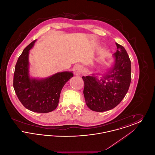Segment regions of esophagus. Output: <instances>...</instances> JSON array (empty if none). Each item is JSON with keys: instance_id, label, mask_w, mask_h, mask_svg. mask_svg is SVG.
Listing matches in <instances>:
<instances>
[{"instance_id": "obj_1", "label": "esophagus", "mask_w": 155, "mask_h": 155, "mask_svg": "<svg viewBox=\"0 0 155 155\" xmlns=\"http://www.w3.org/2000/svg\"><path fill=\"white\" fill-rule=\"evenodd\" d=\"M73 70H74V73L75 75H80L81 74V71H82V68H81V67L80 65H79V64L75 65Z\"/></svg>"}]
</instances>
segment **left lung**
Instances as JSON below:
<instances>
[{"label": "left lung", "mask_w": 155, "mask_h": 155, "mask_svg": "<svg viewBox=\"0 0 155 155\" xmlns=\"http://www.w3.org/2000/svg\"><path fill=\"white\" fill-rule=\"evenodd\" d=\"M117 51L113 67L98 78L92 74L82 77L84 82V95L92 110L102 112L117 106L125 97L131 80V60L125 48L116 43Z\"/></svg>", "instance_id": "1"}]
</instances>
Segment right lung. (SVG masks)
Returning a JSON list of instances; mask_svg holds the SVG:
<instances>
[{"instance_id": "add662e5", "label": "right lung", "mask_w": 155, "mask_h": 155, "mask_svg": "<svg viewBox=\"0 0 155 155\" xmlns=\"http://www.w3.org/2000/svg\"><path fill=\"white\" fill-rule=\"evenodd\" d=\"M35 41L28 45L18 59L15 66L13 87L18 99L26 109L45 113L57 107L61 91L67 82L73 77V74L63 71L44 79L31 78L28 56Z\"/></svg>"}]
</instances>
